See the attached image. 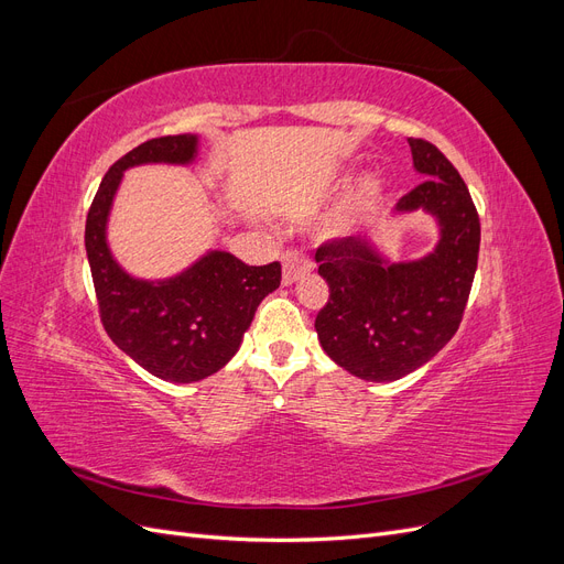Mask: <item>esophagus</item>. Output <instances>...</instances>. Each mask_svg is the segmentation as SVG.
I'll return each instance as SVG.
<instances>
[{"mask_svg":"<svg viewBox=\"0 0 564 564\" xmlns=\"http://www.w3.org/2000/svg\"><path fill=\"white\" fill-rule=\"evenodd\" d=\"M313 270L311 259H305L299 251H286L282 256V282L284 284H294L296 280L305 278Z\"/></svg>","mask_w":564,"mask_h":564,"instance_id":"1","label":"esophagus"}]
</instances>
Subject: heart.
<instances>
[{"instance_id":"heart-1","label":"heart","mask_w":564,"mask_h":564,"mask_svg":"<svg viewBox=\"0 0 564 564\" xmlns=\"http://www.w3.org/2000/svg\"><path fill=\"white\" fill-rule=\"evenodd\" d=\"M371 195H373V187H371V185H367L365 191H362V199H360V202L365 204V202H367ZM350 224H352V218H350V216H344V218L338 220V224H336V228H334V230H344V228H348Z\"/></svg>"}]
</instances>
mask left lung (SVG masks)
<instances>
[{"mask_svg":"<svg viewBox=\"0 0 564 564\" xmlns=\"http://www.w3.org/2000/svg\"><path fill=\"white\" fill-rule=\"evenodd\" d=\"M425 178L398 212L423 209L437 218L440 242L412 263H388L365 237H334L315 251L329 301L315 317L332 360L365 381H398L445 348L456 334L480 251V216L464 178L442 152L409 139Z\"/></svg>","mask_w":564,"mask_h":564,"instance_id":"8db88e82","label":"left lung"}]
</instances>
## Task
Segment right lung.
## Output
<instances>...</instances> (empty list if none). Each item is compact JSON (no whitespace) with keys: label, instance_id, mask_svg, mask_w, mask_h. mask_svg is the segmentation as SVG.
<instances>
[{"label":"right lung","instance_id":"right-lung-1","mask_svg":"<svg viewBox=\"0 0 564 564\" xmlns=\"http://www.w3.org/2000/svg\"><path fill=\"white\" fill-rule=\"evenodd\" d=\"M197 135H160L119 158L100 181L84 230L98 315L112 344L152 377L193 383L207 379L237 352L259 303L275 292L282 265H247L228 251H209L181 275L135 280L117 265L106 224L122 172L135 164H187Z\"/></svg>","mask_w":564,"mask_h":564}]
</instances>
